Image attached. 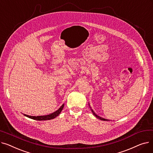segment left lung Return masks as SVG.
<instances>
[{
    "label": "left lung",
    "mask_w": 153,
    "mask_h": 153,
    "mask_svg": "<svg viewBox=\"0 0 153 153\" xmlns=\"http://www.w3.org/2000/svg\"><path fill=\"white\" fill-rule=\"evenodd\" d=\"M89 107H90V108H91V111H92V113L93 114V115H94V116H95L96 117H97L98 119H100V120H103V121H110V120H107V119H105V118H102V117H99V116H98L97 114H96L95 112H94V111L92 109V108L91 107V106H90V103H89Z\"/></svg>",
    "instance_id": "8db88e82"
}]
</instances>
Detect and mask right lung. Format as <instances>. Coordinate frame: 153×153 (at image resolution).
Wrapping results in <instances>:
<instances>
[{"instance_id":"1","label":"right lung","mask_w":153,"mask_h":153,"mask_svg":"<svg viewBox=\"0 0 153 153\" xmlns=\"http://www.w3.org/2000/svg\"><path fill=\"white\" fill-rule=\"evenodd\" d=\"M64 106V104H62V105L60 107V108L56 110V111L53 112V113L50 114V115H43V116H30L28 115H25V114H23L25 117L31 118V119H33L35 120H39V121H42V120H52L54 119V118H56V117H58L60 114Z\"/></svg>"}]
</instances>
